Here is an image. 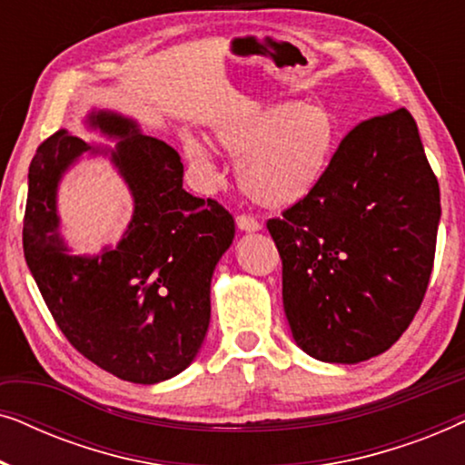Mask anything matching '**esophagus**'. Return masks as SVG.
<instances>
[{"label": "esophagus", "instance_id": "esophagus-1", "mask_svg": "<svg viewBox=\"0 0 465 465\" xmlns=\"http://www.w3.org/2000/svg\"><path fill=\"white\" fill-rule=\"evenodd\" d=\"M237 226H239V231H243V232H258L260 228V222L256 220V218H252V215H237Z\"/></svg>", "mask_w": 465, "mask_h": 465}]
</instances>
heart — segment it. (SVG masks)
<instances>
[{
  "label": "heart",
  "instance_id": "heart-1",
  "mask_svg": "<svg viewBox=\"0 0 465 465\" xmlns=\"http://www.w3.org/2000/svg\"><path fill=\"white\" fill-rule=\"evenodd\" d=\"M222 152L237 161L243 193L264 207L296 205L315 193L332 169L341 131L326 105L277 104L228 114L212 129ZM183 154L196 169L212 171V156L194 139Z\"/></svg>",
  "mask_w": 465,
  "mask_h": 465
}]
</instances>
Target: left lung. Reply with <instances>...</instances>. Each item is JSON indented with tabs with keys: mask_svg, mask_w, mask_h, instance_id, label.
Listing matches in <instances>:
<instances>
[{
	"mask_svg": "<svg viewBox=\"0 0 465 465\" xmlns=\"http://www.w3.org/2000/svg\"><path fill=\"white\" fill-rule=\"evenodd\" d=\"M438 222L415 118L400 107L349 131L322 186L266 224L296 345L330 364L387 351L421 307Z\"/></svg>",
	"mask_w": 465,
	"mask_h": 465,
	"instance_id": "1",
	"label": "left lung"
}]
</instances>
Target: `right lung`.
I'll use <instances>...</instances> for the list:
<instances>
[{
  "label": "right lung",
  "instance_id": "1",
  "mask_svg": "<svg viewBox=\"0 0 465 465\" xmlns=\"http://www.w3.org/2000/svg\"><path fill=\"white\" fill-rule=\"evenodd\" d=\"M86 126L118 142L94 145L56 131L29 164L23 222L25 260L67 341L114 377L139 385L193 364L212 317L215 264L234 239L220 203L183 190V164L133 118L93 110ZM84 153L107 155L134 196L124 239L94 257H75L60 234L55 190Z\"/></svg>",
  "mask_w": 465,
  "mask_h": 465
}]
</instances>
